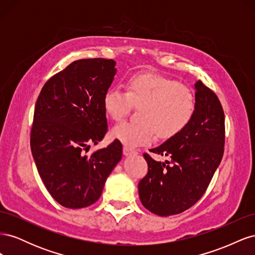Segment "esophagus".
<instances>
[{
	"mask_svg": "<svg viewBox=\"0 0 255 255\" xmlns=\"http://www.w3.org/2000/svg\"><path fill=\"white\" fill-rule=\"evenodd\" d=\"M135 153H136V151H135V150L129 149V148H128V146H125V148H123V154H125L126 156L133 155V154H135Z\"/></svg>",
	"mask_w": 255,
	"mask_h": 255,
	"instance_id": "1",
	"label": "esophagus"
}]
</instances>
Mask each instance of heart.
<instances>
[{
  "instance_id": "heart-1",
  "label": "heart",
  "mask_w": 255,
  "mask_h": 255,
  "mask_svg": "<svg viewBox=\"0 0 255 255\" xmlns=\"http://www.w3.org/2000/svg\"><path fill=\"white\" fill-rule=\"evenodd\" d=\"M126 92L111 88L103 97L106 114L116 121L138 109L139 122H121L112 129L115 139L129 148L150 143L155 133L160 139L180 134L195 112L191 90L176 81L155 74H136L125 84Z\"/></svg>"
}]
</instances>
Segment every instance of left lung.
<instances>
[{
  "instance_id": "obj_1",
  "label": "left lung",
  "mask_w": 255,
  "mask_h": 255,
  "mask_svg": "<svg viewBox=\"0 0 255 255\" xmlns=\"http://www.w3.org/2000/svg\"><path fill=\"white\" fill-rule=\"evenodd\" d=\"M194 116L180 134L150 152L170 157L165 163L149 154L148 173L138 184L142 205L158 216L188 210L201 199L218 168L225 146V114L215 92L195 84Z\"/></svg>"
}]
</instances>
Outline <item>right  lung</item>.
I'll return each mask as SVG.
<instances>
[{"label": "right lung", "instance_id": "right-lung-1", "mask_svg": "<svg viewBox=\"0 0 255 255\" xmlns=\"http://www.w3.org/2000/svg\"><path fill=\"white\" fill-rule=\"evenodd\" d=\"M117 72L116 61L80 59L44 84L37 99L30 150L41 180L60 205L94 204L122 157V144L86 154L107 132L103 97Z\"/></svg>", "mask_w": 255, "mask_h": 255}]
</instances>
